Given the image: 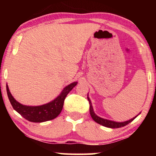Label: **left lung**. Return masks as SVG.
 Listing matches in <instances>:
<instances>
[{
	"instance_id": "8db88e82",
	"label": "left lung",
	"mask_w": 156,
	"mask_h": 156,
	"mask_svg": "<svg viewBox=\"0 0 156 156\" xmlns=\"http://www.w3.org/2000/svg\"><path fill=\"white\" fill-rule=\"evenodd\" d=\"M87 98H88V101L89 102V112H90V115L93 119V120L96 122L98 123V124L102 125L103 126L107 127V128H122V127H124L126 125L129 124L130 122H131L138 116V115L136 116L135 117L132 118V119H130V120L122 122H114L112 120H108V119H103V118H101L98 117V115H96L95 113L94 112V110H93L92 105V103H91L90 99H89V97H87Z\"/></svg>"
}]
</instances>
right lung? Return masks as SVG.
Here are the masks:
<instances>
[{"label": "right lung", "instance_id": "obj_1", "mask_svg": "<svg viewBox=\"0 0 156 156\" xmlns=\"http://www.w3.org/2000/svg\"><path fill=\"white\" fill-rule=\"evenodd\" d=\"M78 82H73L64 87L61 94L53 101L46 104L38 106L25 105L17 102L11 94L8 85H6V92L8 98L13 108L18 112L22 117L33 122H43L55 119L58 117L63 108L64 99L67 94L77 85Z\"/></svg>", "mask_w": 156, "mask_h": 156}]
</instances>
